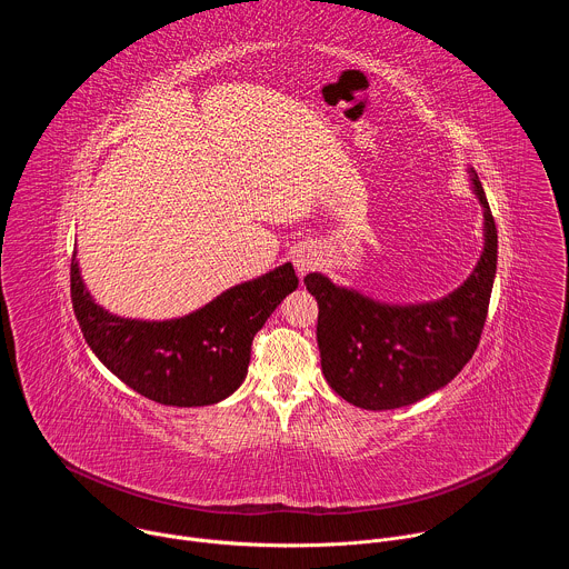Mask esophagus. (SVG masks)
<instances>
[{"instance_id":"esophagus-1","label":"esophagus","mask_w":569,"mask_h":569,"mask_svg":"<svg viewBox=\"0 0 569 569\" xmlns=\"http://www.w3.org/2000/svg\"><path fill=\"white\" fill-rule=\"evenodd\" d=\"M295 266H297L299 274H306V272H310V270H315L319 266V257L312 250H301L297 254V259H295Z\"/></svg>"}]
</instances>
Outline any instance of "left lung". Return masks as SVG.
Segmentation results:
<instances>
[{"mask_svg": "<svg viewBox=\"0 0 569 569\" xmlns=\"http://www.w3.org/2000/svg\"><path fill=\"white\" fill-rule=\"evenodd\" d=\"M468 173L483 207V252L448 297L389 306L323 274L303 277L319 308L321 373L336 393L362 410H396L426 398L448 385L479 345L498 268V229L477 173Z\"/></svg>", "mask_w": 569, "mask_h": 569, "instance_id": "8db88e82", "label": "left lung"}]
</instances>
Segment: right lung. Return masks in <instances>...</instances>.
I'll use <instances>...</instances> for the list:
<instances>
[{"mask_svg": "<svg viewBox=\"0 0 569 569\" xmlns=\"http://www.w3.org/2000/svg\"><path fill=\"white\" fill-rule=\"evenodd\" d=\"M69 277L76 319L97 358L137 393L173 408H200L233 393L248 376L254 336L299 283L286 263L187 317L141 321L94 303L76 254Z\"/></svg>", "mask_w": 569, "mask_h": 569, "instance_id": "right-lung-1", "label": "right lung"}]
</instances>
